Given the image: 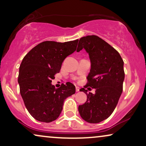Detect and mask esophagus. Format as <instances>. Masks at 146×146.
Masks as SVG:
<instances>
[{
	"label": "esophagus",
	"instance_id": "1",
	"mask_svg": "<svg viewBox=\"0 0 146 146\" xmlns=\"http://www.w3.org/2000/svg\"><path fill=\"white\" fill-rule=\"evenodd\" d=\"M76 92L80 91V88L78 86H76Z\"/></svg>",
	"mask_w": 146,
	"mask_h": 146
}]
</instances>
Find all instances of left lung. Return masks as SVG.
Masks as SVG:
<instances>
[{
    "mask_svg": "<svg viewBox=\"0 0 146 146\" xmlns=\"http://www.w3.org/2000/svg\"><path fill=\"white\" fill-rule=\"evenodd\" d=\"M84 48L91 61V69L84 87L96 89L95 95L87 94L85 104L80 105L82 118L87 122L99 123L107 119L114 110L123 91L125 73L123 61L116 50L101 38L89 35L80 39L77 52ZM90 88H88V89Z\"/></svg>",
    "mask_w": 146,
    "mask_h": 146,
    "instance_id": "8db88e82",
    "label": "left lung"
}]
</instances>
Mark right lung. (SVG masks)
<instances>
[{
	"mask_svg": "<svg viewBox=\"0 0 146 146\" xmlns=\"http://www.w3.org/2000/svg\"><path fill=\"white\" fill-rule=\"evenodd\" d=\"M78 42V40L63 43L44 41L24 57L18 77L20 92L27 110L38 121L49 123L56 119L65 99L75 94L70 82L62 84L58 88L51 82L64 60L76 50Z\"/></svg>",
	"mask_w": 146,
	"mask_h": 146,
	"instance_id": "right-lung-1",
	"label": "right lung"
}]
</instances>
